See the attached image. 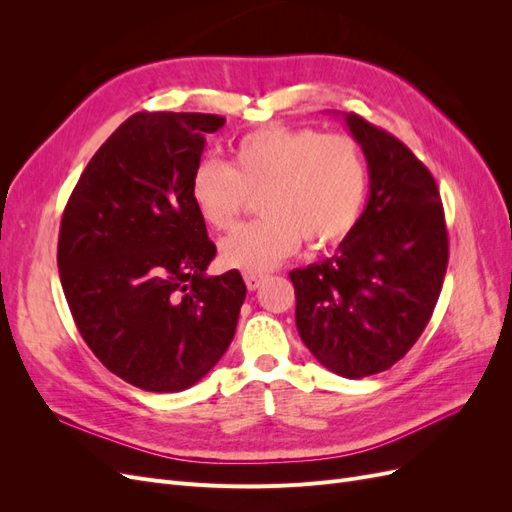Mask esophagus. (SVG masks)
I'll return each mask as SVG.
<instances>
[{"label": "esophagus", "instance_id": "esophagus-1", "mask_svg": "<svg viewBox=\"0 0 512 512\" xmlns=\"http://www.w3.org/2000/svg\"><path fill=\"white\" fill-rule=\"evenodd\" d=\"M245 286H247V290H256V288H260V284L265 282V277L262 275H256V273H245Z\"/></svg>", "mask_w": 512, "mask_h": 512}]
</instances>
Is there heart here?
<instances>
[{"label": "heart", "mask_w": 512, "mask_h": 512, "mask_svg": "<svg viewBox=\"0 0 512 512\" xmlns=\"http://www.w3.org/2000/svg\"><path fill=\"white\" fill-rule=\"evenodd\" d=\"M260 220L220 243L228 269L267 273L297 250L346 237L367 194V164L350 136L312 128H267L239 138L228 164L203 160L192 173L190 198L209 228L228 230L247 196Z\"/></svg>", "instance_id": "heart-1"}]
</instances>
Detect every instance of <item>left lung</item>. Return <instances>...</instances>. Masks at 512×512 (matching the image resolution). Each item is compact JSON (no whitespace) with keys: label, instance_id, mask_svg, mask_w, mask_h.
Instances as JSON below:
<instances>
[{"label":"left lung","instance_id":"obj_1","mask_svg":"<svg viewBox=\"0 0 512 512\" xmlns=\"http://www.w3.org/2000/svg\"><path fill=\"white\" fill-rule=\"evenodd\" d=\"M369 168V198L333 256L290 271L297 329L318 363L350 380L404 356L438 303L448 237L438 185L389 132L346 113Z\"/></svg>","mask_w":512,"mask_h":512}]
</instances>
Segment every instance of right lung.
<instances>
[{"label":"right lung","mask_w":512,"mask_h":512,"mask_svg":"<svg viewBox=\"0 0 512 512\" xmlns=\"http://www.w3.org/2000/svg\"><path fill=\"white\" fill-rule=\"evenodd\" d=\"M205 113H136L89 160L59 228L57 267L79 333L115 376L179 393L207 376L235 337L245 284L207 275L215 258L190 198Z\"/></svg>","instance_id":"1"}]
</instances>
